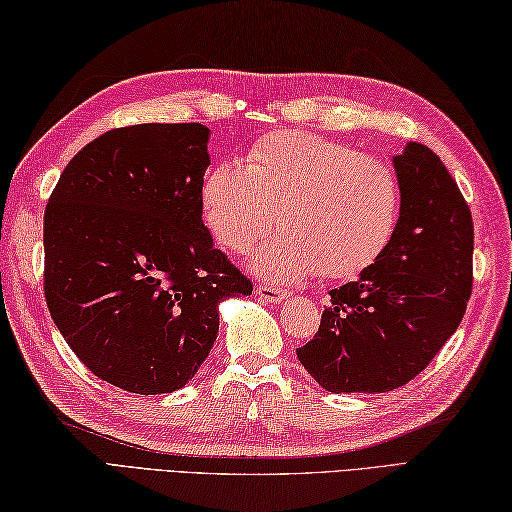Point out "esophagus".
<instances>
[{"instance_id": "34e87169", "label": "esophagus", "mask_w": 512, "mask_h": 512, "mask_svg": "<svg viewBox=\"0 0 512 512\" xmlns=\"http://www.w3.org/2000/svg\"><path fill=\"white\" fill-rule=\"evenodd\" d=\"M257 295L266 299L268 303H281L290 297V292L284 288H277V286H270V284H259L257 286Z\"/></svg>"}]
</instances>
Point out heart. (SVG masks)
I'll return each instance as SVG.
<instances>
[{
	"mask_svg": "<svg viewBox=\"0 0 512 512\" xmlns=\"http://www.w3.org/2000/svg\"><path fill=\"white\" fill-rule=\"evenodd\" d=\"M204 222L228 250L255 246L250 264L270 279L363 273L387 248L400 215V184L387 162L308 132H273L246 165L220 162L200 189Z\"/></svg>",
	"mask_w": 512,
	"mask_h": 512,
	"instance_id": "b5f03b06",
	"label": "heart"
}]
</instances>
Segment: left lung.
I'll use <instances>...</instances> for the list:
<instances>
[{"label":"left lung","instance_id":"1","mask_svg":"<svg viewBox=\"0 0 512 512\" xmlns=\"http://www.w3.org/2000/svg\"><path fill=\"white\" fill-rule=\"evenodd\" d=\"M400 217L361 277L330 290L319 332L297 350L332 394H383L416 378L451 339L473 286V220L429 147L394 156Z\"/></svg>","mask_w":512,"mask_h":512}]
</instances>
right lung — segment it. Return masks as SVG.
Returning a JSON list of instances; mask_svg holds the SVG:
<instances>
[{"instance_id": "add662e5", "label": "right lung", "mask_w": 512, "mask_h": 512, "mask_svg": "<svg viewBox=\"0 0 512 512\" xmlns=\"http://www.w3.org/2000/svg\"><path fill=\"white\" fill-rule=\"evenodd\" d=\"M209 127L145 123L76 154L43 217L46 303L94 376L171 394L206 361L217 306L253 284L213 246L200 189Z\"/></svg>"}]
</instances>
